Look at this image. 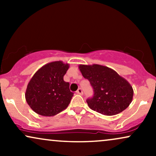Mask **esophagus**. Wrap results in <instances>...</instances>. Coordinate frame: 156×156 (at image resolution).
<instances>
[{
    "instance_id": "obj_1",
    "label": "esophagus",
    "mask_w": 156,
    "mask_h": 156,
    "mask_svg": "<svg viewBox=\"0 0 156 156\" xmlns=\"http://www.w3.org/2000/svg\"><path fill=\"white\" fill-rule=\"evenodd\" d=\"M76 93H77V94H80V95H82V94H83V90H82V89L79 88V89H78V90L76 91Z\"/></svg>"
}]
</instances>
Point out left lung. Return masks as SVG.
<instances>
[{"label": "left lung", "mask_w": 156, "mask_h": 156, "mask_svg": "<svg viewBox=\"0 0 156 156\" xmlns=\"http://www.w3.org/2000/svg\"><path fill=\"white\" fill-rule=\"evenodd\" d=\"M78 67L94 91L92 98L87 100L92 110L103 115L113 116L129 106L133 100V89L128 80L116 71L100 64H80Z\"/></svg>", "instance_id": "left-lung-1"}]
</instances>
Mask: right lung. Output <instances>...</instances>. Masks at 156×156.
I'll return each mask as SVG.
<instances>
[{
  "mask_svg": "<svg viewBox=\"0 0 156 156\" xmlns=\"http://www.w3.org/2000/svg\"><path fill=\"white\" fill-rule=\"evenodd\" d=\"M69 64L57 61L42 66L27 86L26 100L34 112L52 117L67 108L73 96L69 83L64 80Z\"/></svg>",
  "mask_w": 156,
  "mask_h": 156,
  "instance_id": "right-lung-1",
  "label": "right lung"
}]
</instances>
